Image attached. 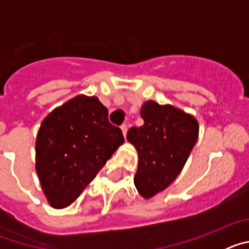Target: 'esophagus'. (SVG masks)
Wrapping results in <instances>:
<instances>
[{
  "label": "esophagus",
  "instance_id": "1",
  "mask_svg": "<svg viewBox=\"0 0 249 249\" xmlns=\"http://www.w3.org/2000/svg\"><path fill=\"white\" fill-rule=\"evenodd\" d=\"M121 129H122V132H123V136H124V137H126V135H127V124H122V126H121Z\"/></svg>",
  "mask_w": 249,
  "mask_h": 249
}]
</instances>
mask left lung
Wrapping results in <instances>:
<instances>
[{
	"instance_id": "obj_1",
	"label": "left lung",
	"mask_w": 249,
	"mask_h": 249,
	"mask_svg": "<svg viewBox=\"0 0 249 249\" xmlns=\"http://www.w3.org/2000/svg\"><path fill=\"white\" fill-rule=\"evenodd\" d=\"M143 126L131 127L127 140L138 152L137 191L151 198L175 181L198 138V123L172 106L148 101L141 108Z\"/></svg>"
}]
</instances>
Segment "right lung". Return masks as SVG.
Wrapping results in <instances>:
<instances>
[{
	"label": "right lung",
	"mask_w": 249,
	"mask_h": 249,
	"mask_svg": "<svg viewBox=\"0 0 249 249\" xmlns=\"http://www.w3.org/2000/svg\"><path fill=\"white\" fill-rule=\"evenodd\" d=\"M123 142L97 97L77 96L51 112L36 141V171L50 203L70 206Z\"/></svg>",
	"instance_id": "add662e5"
}]
</instances>
